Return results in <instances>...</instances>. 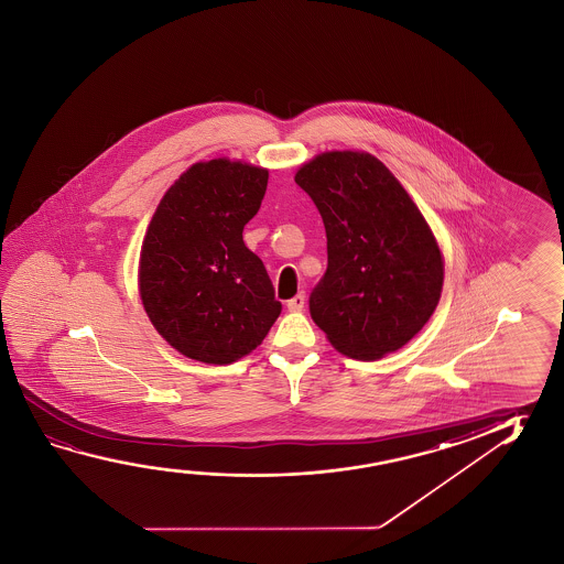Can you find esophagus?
Listing matches in <instances>:
<instances>
[{"instance_id": "esophagus-1", "label": "esophagus", "mask_w": 564, "mask_h": 564, "mask_svg": "<svg viewBox=\"0 0 564 564\" xmlns=\"http://www.w3.org/2000/svg\"><path fill=\"white\" fill-rule=\"evenodd\" d=\"M303 306H305V295H303V293H299V295L293 296V299L286 303V308H289L291 313H301Z\"/></svg>"}]
</instances>
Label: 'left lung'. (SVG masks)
Wrapping results in <instances>:
<instances>
[{
    "mask_svg": "<svg viewBox=\"0 0 564 564\" xmlns=\"http://www.w3.org/2000/svg\"><path fill=\"white\" fill-rule=\"evenodd\" d=\"M326 230L328 269L311 316L336 350L373 361L403 348L441 301L444 258L398 176L366 151H324L299 166Z\"/></svg>",
    "mask_w": 564,
    "mask_h": 564,
    "instance_id": "1",
    "label": "left lung"
}]
</instances>
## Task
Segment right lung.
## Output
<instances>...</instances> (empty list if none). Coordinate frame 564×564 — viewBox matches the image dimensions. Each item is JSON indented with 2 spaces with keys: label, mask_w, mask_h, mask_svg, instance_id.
Instances as JSON below:
<instances>
[{
  "label": "right lung",
  "mask_w": 564,
  "mask_h": 564,
  "mask_svg": "<svg viewBox=\"0 0 564 564\" xmlns=\"http://www.w3.org/2000/svg\"><path fill=\"white\" fill-rule=\"evenodd\" d=\"M268 178L265 166L240 159L198 161L151 216L139 253L141 305L166 344L191 360H241L281 313L268 271L241 238Z\"/></svg>",
  "instance_id": "obj_1"
}]
</instances>
